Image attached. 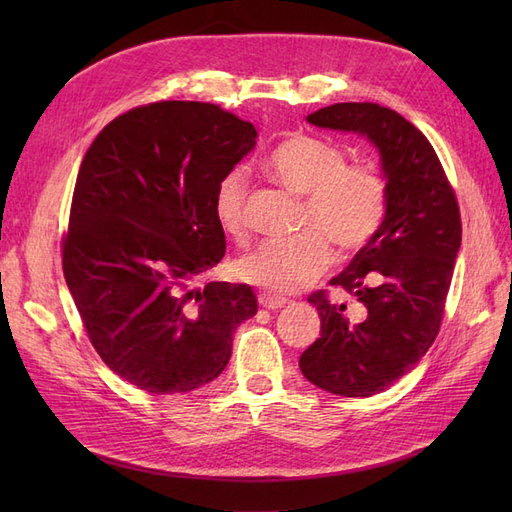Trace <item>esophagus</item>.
<instances>
[{
	"label": "esophagus",
	"mask_w": 512,
	"mask_h": 512,
	"mask_svg": "<svg viewBox=\"0 0 512 512\" xmlns=\"http://www.w3.org/2000/svg\"><path fill=\"white\" fill-rule=\"evenodd\" d=\"M258 303H260L262 307H265V309H280V307H284L288 301L282 299V297H273V294H260Z\"/></svg>",
	"instance_id": "1"
}]
</instances>
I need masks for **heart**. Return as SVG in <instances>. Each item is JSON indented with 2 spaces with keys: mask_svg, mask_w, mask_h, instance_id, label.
<instances>
[{
  "mask_svg": "<svg viewBox=\"0 0 512 512\" xmlns=\"http://www.w3.org/2000/svg\"><path fill=\"white\" fill-rule=\"evenodd\" d=\"M265 166L282 188L303 198L301 224L309 228L297 239L262 243L239 258L235 275L241 282L292 294L327 271L329 243L339 256H350L380 230L389 188L374 164L348 166L344 149L309 134H290L271 149ZM213 215L228 237H245V179L239 170L218 183Z\"/></svg>",
  "mask_w": 512,
  "mask_h": 512,
  "instance_id": "obj_1",
  "label": "heart"
}]
</instances>
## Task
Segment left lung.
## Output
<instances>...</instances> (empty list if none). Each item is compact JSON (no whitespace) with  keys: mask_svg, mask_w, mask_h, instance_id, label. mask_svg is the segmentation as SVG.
Returning a JSON list of instances; mask_svg holds the SVG:
<instances>
[{"mask_svg":"<svg viewBox=\"0 0 512 512\" xmlns=\"http://www.w3.org/2000/svg\"><path fill=\"white\" fill-rule=\"evenodd\" d=\"M322 130L365 136L378 149L389 188L380 230L331 286L363 305L359 320L324 292L309 297L320 337L299 359L303 376L342 397H371L423 359L440 331L461 247L455 192L425 134L371 102H342L307 115Z\"/></svg>","mask_w":512,"mask_h":512,"instance_id":"1","label":"left lung"}]
</instances>
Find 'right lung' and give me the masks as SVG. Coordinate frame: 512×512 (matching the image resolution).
Returning a JSON list of instances; mask_svg holds the SVG:
<instances>
[{
	"label": "right lung",
	"mask_w": 512,
	"mask_h": 512,
	"mask_svg": "<svg viewBox=\"0 0 512 512\" xmlns=\"http://www.w3.org/2000/svg\"><path fill=\"white\" fill-rule=\"evenodd\" d=\"M252 123L205 102H156L96 136L76 177L66 284L100 359L147 393L218 378L256 316L247 284L192 288L226 252L218 183L256 147Z\"/></svg>",
	"instance_id": "right-lung-1"
}]
</instances>
